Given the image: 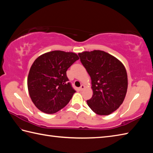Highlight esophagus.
Masks as SVG:
<instances>
[{
	"instance_id": "esophagus-1",
	"label": "esophagus",
	"mask_w": 153,
	"mask_h": 153,
	"mask_svg": "<svg viewBox=\"0 0 153 153\" xmlns=\"http://www.w3.org/2000/svg\"><path fill=\"white\" fill-rule=\"evenodd\" d=\"M84 88H85V86H84L83 85H82L80 86V87H79V90L80 91H83L84 89Z\"/></svg>"
}]
</instances>
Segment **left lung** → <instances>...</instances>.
Returning <instances> with one entry per match:
<instances>
[{
    "label": "left lung",
    "instance_id": "left-lung-1",
    "mask_svg": "<svg viewBox=\"0 0 153 153\" xmlns=\"http://www.w3.org/2000/svg\"><path fill=\"white\" fill-rule=\"evenodd\" d=\"M91 79L93 96L87 105L99 115H109L122 105L128 89V75L123 64L105 51L78 54Z\"/></svg>",
    "mask_w": 153,
    "mask_h": 153
}]
</instances>
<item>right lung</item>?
I'll use <instances>...</instances> for the list:
<instances>
[{
	"instance_id": "1",
	"label": "right lung",
	"mask_w": 153,
	"mask_h": 153,
	"mask_svg": "<svg viewBox=\"0 0 153 153\" xmlns=\"http://www.w3.org/2000/svg\"><path fill=\"white\" fill-rule=\"evenodd\" d=\"M79 57L76 53L54 51L39 56L32 64L27 87L32 102L41 112L54 114L63 108L76 93L66 71Z\"/></svg>"
}]
</instances>
